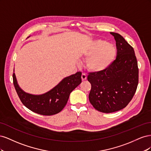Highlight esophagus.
<instances>
[{"label": "esophagus", "instance_id": "1", "mask_svg": "<svg viewBox=\"0 0 151 151\" xmlns=\"http://www.w3.org/2000/svg\"><path fill=\"white\" fill-rule=\"evenodd\" d=\"M81 79H82V81H85L87 79V76L85 73H83V74H82Z\"/></svg>", "mask_w": 151, "mask_h": 151}]
</instances>
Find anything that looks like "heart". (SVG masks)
Listing matches in <instances>:
<instances>
[{"mask_svg": "<svg viewBox=\"0 0 151 151\" xmlns=\"http://www.w3.org/2000/svg\"><path fill=\"white\" fill-rule=\"evenodd\" d=\"M84 55L89 58L86 67L91 72H100L106 70L115 61L116 50L112 45L102 40H96L86 49Z\"/></svg>", "mask_w": 151, "mask_h": 151, "instance_id": "b5f03b06", "label": "heart"}]
</instances>
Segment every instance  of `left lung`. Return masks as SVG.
<instances>
[{
    "instance_id": "obj_1",
    "label": "left lung",
    "mask_w": 151,
    "mask_h": 151,
    "mask_svg": "<svg viewBox=\"0 0 151 151\" xmlns=\"http://www.w3.org/2000/svg\"><path fill=\"white\" fill-rule=\"evenodd\" d=\"M116 41V60L106 70L91 72V104L98 111L113 113L126 107L135 93L139 83V68L134 50L123 36L111 32Z\"/></svg>"
}]
</instances>
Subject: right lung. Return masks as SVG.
<instances>
[{
    "label": "right lung",
    "mask_w": 151,
    "mask_h": 151,
    "mask_svg": "<svg viewBox=\"0 0 151 151\" xmlns=\"http://www.w3.org/2000/svg\"><path fill=\"white\" fill-rule=\"evenodd\" d=\"M81 72L63 79L48 92L34 95L22 90L13 73V83L22 103L31 111L42 115H53L60 112L65 106L70 93L81 83Z\"/></svg>",
    "instance_id": "obj_1"
}]
</instances>
